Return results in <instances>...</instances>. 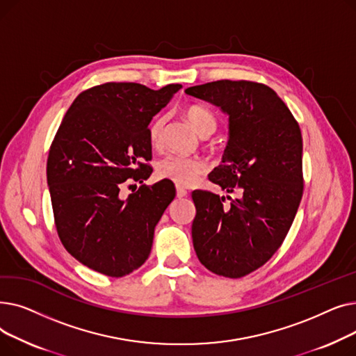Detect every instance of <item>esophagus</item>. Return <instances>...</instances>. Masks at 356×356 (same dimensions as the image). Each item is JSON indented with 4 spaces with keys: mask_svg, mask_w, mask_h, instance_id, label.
Wrapping results in <instances>:
<instances>
[{
    "mask_svg": "<svg viewBox=\"0 0 356 356\" xmlns=\"http://www.w3.org/2000/svg\"><path fill=\"white\" fill-rule=\"evenodd\" d=\"M188 196V191H184L180 186H177V197H186Z\"/></svg>",
    "mask_w": 356,
    "mask_h": 356,
    "instance_id": "34e87169",
    "label": "esophagus"
}]
</instances>
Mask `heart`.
I'll return each mask as SVG.
<instances>
[{"label": "heart", "mask_w": 356, "mask_h": 356, "mask_svg": "<svg viewBox=\"0 0 356 356\" xmlns=\"http://www.w3.org/2000/svg\"><path fill=\"white\" fill-rule=\"evenodd\" d=\"M183 115L200 137H207L213 133L216 121L208 109L193 105L184 108ZM164 125V117H157L152 122V125H149L148 137L149 143L153 145H159L161 143ZM204 172H207V164L202 160L179 154H170L164 157L157 165V173L161 179L172 180L179 186H184V188H191V186L196 184V181Z\"/></svg>", "instance_id": "b5f03b06"}]
</instances>
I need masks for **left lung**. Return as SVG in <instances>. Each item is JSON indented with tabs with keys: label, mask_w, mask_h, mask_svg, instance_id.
Wrapping results in <instances>:
<instances>
[{
	"label": "left lung",
	"mask_w": 356,
	"mask_h": 356,
	"mask_svg": "<svg viewBox=\"0 0 356 356\" xmlns=\"http://www.w3.org/2000/svg\"><path fill=\"white\" fill-rule=\"evenodd\" d=\"M184 92L228 115L222 164L209 179L227 193H239L229 204H223L225 196L192 193L193 247L209 271L244 277L264 266L283 244L300 204V127L282 98L263 83L216 81Z\"/></svg>",
	"instance_id": "obj_1"
}]
</instances>
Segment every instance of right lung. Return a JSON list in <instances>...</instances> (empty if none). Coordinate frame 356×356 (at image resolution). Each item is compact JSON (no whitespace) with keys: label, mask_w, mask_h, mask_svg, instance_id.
<instances>
[{"label":"right lung","mask_w":356,"mask_h":356,"mask_svg":"<svg viewBox=\"0 0 356 356\" xmlns=\"http://www.w3.org/2000/svg\"><path fill=\"white\" fill-rule=\"evenodd\" d=\"M179 83L153 90L133 82L93 86L73 101L47 159L56 229L67 252L93 271L124 277L141 267L154 229L176 196L175 184H143L120 196L127 180L143 183L153 168L148 124Z\"/></svg>","instance_id":"1"}]
</instances>
